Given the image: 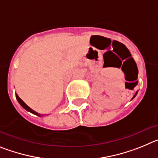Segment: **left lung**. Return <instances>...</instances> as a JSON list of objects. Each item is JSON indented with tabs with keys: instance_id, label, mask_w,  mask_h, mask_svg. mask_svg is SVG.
<instances>
[{
	"instance_id": "8db88e82",
	"label": "left lung",
	"mask_w": 158,
	"mask_h": 158,
	"mask_svg": "<svg viewBox=\"0 0 158 158\" xmlns=\"http://www.w3.org/2000/svg\"><path fill=\"white\" fill-rule=\"evenodd\" d=\"M136 95H137V93H135V96H134V97H133V98H132V99H134V98H135V96H136Z\"/></svg>"
}]
</instances>
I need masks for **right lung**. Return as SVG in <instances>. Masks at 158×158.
<instances>
[{"label": "right lung", "instance_id": "right-lung-1", "mask_svg": "<svg viewBox=\"0 0 158 158\" xmlns=\"http://www.w3.org/2000/svg\"><path fill=\"white\" fill-rule=\"evenodd\" d=\"M16 99H17L18 102H19V104H20V105H21L22 107H23V108H24V109H26V110H27V111H30V112L33 113V114H35V115H39V116H40V114H38V113L36 112V111H33V110H32L31 108H30V107H29L27 105V104H25L24 102H23V100H21V99L19 98V96H18L17 94H16Z\"/></svg>", "mask_w": 158, "mask_h": 158}]
</instances>
